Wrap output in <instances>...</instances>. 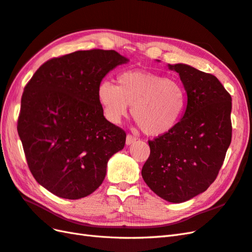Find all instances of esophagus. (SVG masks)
<instances>
[{
	"label": "esophagus",
	"mask_w": 252,
	"mask_h": 252,
	"mask_svg": "<svg viewBox=\"0 0 252 252\" xmlns=\"http://www.w3.org/2000/svg\"><path fill=\"white\" fill-rule=\"evenodd\" d=\"M136 140H137V138L134 137V136H132V134H127V137H126V144H127V145H130V144H132Z\"/></svg>",
	"instance_id": "obj_1"
}]
</instances>
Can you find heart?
Instances as JSON below:
<instances>
[{"instance_id": "b5f03b06", "label": "heart", "mask_w": 252, "mask_h": 252, "mask_svg": "<svg viewBox=\"0 0 252 252\" xmlns=\"http://www.w3.org/2000/svg\"><path fill=\"white\" fill-rule=\"evenodd\" d=\"M119 85L101 81L97 96L106 118L119 123L131 106L133 120L146 134L161 136L172 130L185 112L186 91L173 79L145 70H126Z\"/></svg>"}]
</instances>
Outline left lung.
Wrapping results in <instances>:
<instances>
[{
  "mask_svg": "<svg viewBox=\"0 0 252 252\" xmlns=\"http://www.w3.org/2000/svg\"><path fill=\"white\" fill-rule=\"evenodd\" d=\"M187 93L183 118L169 132L149 141L142 177L171 203L192 199L212 185L232 139V98L219 80L186 64L168 65Z\"/></svg>",
  "mask_w": 252,
  "mask_h": 252,
  "instance_id": "left-lung-1",
  "label": "left lung"
}]
</instances>
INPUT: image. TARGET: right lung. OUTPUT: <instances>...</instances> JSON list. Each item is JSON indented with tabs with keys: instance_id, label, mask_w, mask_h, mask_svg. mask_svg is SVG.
Listing matches in <instances>:
<instances>
[{
	"instance_id": "add662e5",
	"label": "right lung",
	"mask_w": 252,
	"mask_h": 252,
	"mask_svg": "<svg viewBox=\"0 0 252 252\" xmlns=\"http://www.w3.org/2000/svg\"><path fill=\"white\" fill-rule=\"evenodd\" d=\"M128 61L114 50L76 51L42 64L24 88L18 133L31 173L58 197L94 192L124 149L126 133L103 116L97 89Z\"/></svg>"
}]
</instances>
